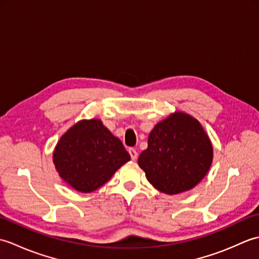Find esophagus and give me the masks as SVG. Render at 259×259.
<instances>
[{
	"mask_svg": "<svg viewBox=\"0 0 259 259\" xmlns=\"http://www.w3.org/2000/svg\"><path fill=\"white\" fill-rule=\"evenodd\" d=\"M129 153H130V157H131V159H133V160H136V159L138 158V152H137V150L134 149V148H130Z\"/></svg>",
	"mask_w": 259,
	"mask_h": 259,
	"instance_id": "obj_1",
	"label": "esophagus"
}]
</instances>
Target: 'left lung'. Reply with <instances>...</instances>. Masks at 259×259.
Wrapping results in <instances>:
<instances>
[{
	"label": "left lung",
	"instance_id": "obj_1",
	"mask_svg": "<svg viewBox=\"0 0 259 259\" xmlns=\"http://www.w3.org/2000/svg\"><path fill=\"white\" fill-rule=\"evenodd\" d=\"M212 162L210 139L199 121L175 112L155 125L148 148L140 153L139 167L159 191L177 195L194 188Z\"/></svg>",
	"mask_w": 259,
	"mask_h": 259
}]
</instances>
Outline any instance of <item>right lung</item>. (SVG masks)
Segmentation results:
<instances>
[{
  "mask_svg": "<svg viewBox=\"0 0 259 259\" xmlns=\"http://www.w3.org/2000/svg\"><path fill=\"white\" fill-rule=\"evenodd\" d=\"M129 160L122 142L99 119L81 120L71 126L53 152L60 177L85 194L100 188Z\"/></svg>",
  "mask_w": 259,
  "mask_h": 259,
  "instance_id": "1",
  "label": "right lung"
}]
</instances>
